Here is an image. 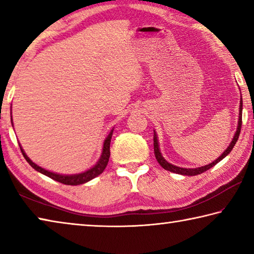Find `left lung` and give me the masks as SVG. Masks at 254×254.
Wrapping results in <instances>:
<instances>
[{"mask_svg":"<svg viewBox=\"0 0 254 254\" xmlns=\"http://www.w3.org/2000/svg\"><path fill=\"white\" fill-rule=\"evenodd\" d=\"M242 106H243V103H242V98H241V104H240V117H239V127L236 128V132H235V135L233 137V140H232V142L230 143L229 147L225 150L224 152L222 153L221 157H218L216 160L213 161L212 163H209L207 166H204V167H199V168H194V169H186V168H180V167L177 166H174L169 163L168 161L165 160V158L161 156L160 151H159V144H158V139H157V134L156 132H153V148H154V156H156L157 161L159 162V165H160L163 169L166 170H169L171 173H176V174H179V175H185V176H196V175H199V174H203L204 171L208 170L214 167L216 163L220 162L222 159H224L227 154H229L232 149L234 148V145L236 143V141L239 139V135H240V132H241V126H242Z\"/></svg>","mask_w":254,"mask_h":254,"instance_id":"obj_1","label":"left lung"}]
</instances>
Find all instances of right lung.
<instances>
[{
    "label": "right lung",
    "instance_id": "1",
    "mask_svg": "<svg viewBox=\"0 0 254 254\" xmlns=\"http://www.w3.org/2000/svg\"><path fill=\"white\" fill-rule=\"evenodd\" d=\"M12 114V113H11ZM11 122H12V117H11ZM112 134H113V130L110 132L109 136L106 137L105 141H104V145H103V152H102V156L101 159L98 160V162L96 163L95 166L93 167L87 171H85V173H81V174H77V175H58V174H55V173H50V171L46 170L44 168H41V167L37 166L36 163H33L31 160H30L29 157L27 154L24 153L23 149L21 148L20 145V149H21V152H22L23 157L25 160L29 162V165L32 167L34 170L39 171V173L44 174L46 176H48L49 178L56 180V182H59L62 184H65V185H71V186H76V185H81V184H85L89 182V180H92L93 178L97 177L98 175H101L104 169L106 168L107 166V162H109V159H110V143H111V139H112Z\"/></svg>",
    "mask_w": 254,
    "mask_h": 254
}]
</instances>
